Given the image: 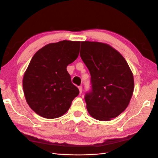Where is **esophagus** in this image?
Instances as JSON below:
<instances>
[{
    "mask_svg": "<svg viewBox=\"0 0 158 158\" xmlns=\"http://www.w3.org/2000/svg\"><path fill=\"white\" fill-rule=\"evenodd\" d=\"M78 89H79L80 94H82V86H79V87H78Z\"/></svg>",
    "mask_w": 158,
    "mask_h": 158,
    "instance_id": "34e87169",
    "label": "esophagus"
}]
</instances>
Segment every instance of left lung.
<instances>
[{
    "label": "left lung",
    "mask_w": 158,
    "mask_h": 158,
    "mask_svg": "<svg viewBox=\"0 0 158 158\" xmlns=\"http://www.w3.org/2000/svg\"><path fill=\"white\" fill-rule=\"evenodd\" d=\"M81 47L80 57L91 74V90L85 97L87 111L98 120H111L129 105L134 89L132 71L109 44L84 41Z\"/></svg>",
    "instance_id": "left-lung-1"
}]
</instances>
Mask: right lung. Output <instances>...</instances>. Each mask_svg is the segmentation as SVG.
I'll return each instance as SVG.
<instances>
[{"mask_svg": "<svg viewBox=\"0 0 158 158\" xmlns=\"http://www.w3.org/2000/svg\"><path fill=\"white\" fill-rule=\"evenodd\" d=\"M80 45V41L70 40L48 44L29 62L23 80L24 94L30 108L43 118L63 115L79 94L67 67L78 58Z\"/></svg>", "mask_w": 158, "mask_h": 158, "instance_id": "obj_1", "label": "right lung"}]
</instances>
